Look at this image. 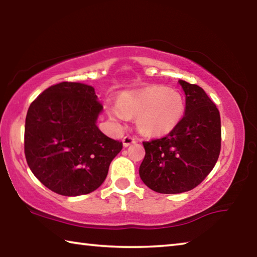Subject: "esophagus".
Returning <instances> with one entry per match:
<instances>
[{"label": "esophagus", "instance_id": "esophagus-1", "mask_svg": "<svg viewBox=\"0 0 257 257\" xmlns=\"http://www.w3.org/2000/svg\"><path fill=\"white\" fill-rule=\"evenodd\" d=\"M135 143H136V139H135V138L132 137V136H125V137H123V139H122V144H123L124 147H128L129 145L135 144Z\"/></svg>", "mask_w": 257, "mask_h": 257}]
</instances>
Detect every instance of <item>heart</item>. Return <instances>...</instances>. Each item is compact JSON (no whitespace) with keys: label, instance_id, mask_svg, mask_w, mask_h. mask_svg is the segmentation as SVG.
Instances as JSON below:
<instances>
[{"label":"heart","instance_id":"b5f03b06","mask_svg":"<svg viewBox=\"0 0 257 257\" xmlns=\"http://www.w3.org/2000/svg\"><path fill=\"white\" fill-rule=\"evenodd\" d=\"M114 120L136 116L138 132L146 137H162L177 128L185 113V101L179 92L165 86H149L127 90L116 105L107 108Z\"/></svg>","mask_w":257,"mask_h":257}]
</instances>
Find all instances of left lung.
<instances>
[{"label": "left lung", "instance_id": "left-lung-1", "mask_svg": "<svg viewBox=\"0 0 257 257\" xmlns=\"http://www.w3.org/2000/svg\"><path fill=\"white\" fill-rule=\"evenodd\" d=\"M186 95L185 115L161 139L144 142L143 182L156 193L180 194L198 186L214 168L221 150L220 113L204 89L178 81Z\"/></svg>", "mask_w": 257, "mask_h": 257}]
</instances>
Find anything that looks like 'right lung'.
<instances>
[{
  "mask_svg": "<svg viewBox=\"0 0 257 257\" xmlns=\"http://www.w3.org/2000/svg\"><path fill=\"white\" fill-rule=\"evenodd\" d=\"M103 111L94 87L63 81L30 104L25 125V155L34 176L63 196L96 190L122 143L97 127Z\"/></svg>",
  "mask_w": 257,
  "mask_h": 257,
  "instance_id": "1",
  "label": "right lung"
}]
</instances>
